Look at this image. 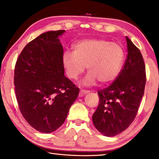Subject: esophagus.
<instances>
[{
	"label": "esophagus",
	"instance_id": "34e87169",
	"mask_svg": "<svg viewBox=\"0 0 159 159\" xmlns=\"http://www.w3.org/2000/svg\"><path fill=\"white\" fill-rule=\"evenodd\" d=\"M90 93V91H89V90H80V93H79V95H80V97H82L83 95H86V94H88V93Z\"/></svg>",
	"mask_w": 159,
	"mask_h": 159
}]
</instances>
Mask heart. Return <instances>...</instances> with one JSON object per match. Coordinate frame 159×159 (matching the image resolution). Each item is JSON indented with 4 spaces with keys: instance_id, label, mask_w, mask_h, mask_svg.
<instances>
[{
    "instance_id": "heart-1",
    "label": "heart",
    "mask_w": 159,
    "mask_h": 159,
    "mask_svg": "<svg viewBox=\"0 0 159 159\" xmlns=\"http://www.w3.org/2000/svg\"><path fill=\"white\" fill-rule=\"evenodd\" d=\"M124 57L120 45L105 39H88L76 43L73 53L64 52L62 64L66 76L73 80L77 79L87 67L89 72L83 80V85H94L97 81L106 85L118 76Z\"/></svg>"
}]
</instances>
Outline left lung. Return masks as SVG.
Returning a JSON list of instances; mask_svg holds the SVG:
<instances>
[{
    "instance_id": "8db88e82",
    "label": "left lung",
    "mask_w": 159,
    "mask_h": 159,
    "mask_svg": "<svg viewBox=\"0 0 159 159\" xmlns=\"http://www.w3.org/2000/svg\"><path fill=\"white\" fill-rule=\"evenodd\" d=\"M128 56L121 71L109 87L98 91L99 105L93 121L99 133L114 137L128 128L138 113L146 84L143 57L128 38Z\"/></svg>"
}]
</instances>
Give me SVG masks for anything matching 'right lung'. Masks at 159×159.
I'll return each mask as SVG.
<instances>
[{"label": "right lung", "mask_w": 159, "mask_h": 159, "mask_svg": "<svg viewBox=\"0 0 159 159\" xmlns=\"http://www.w3.org/2000/svg\"><path fill=\"white\" fill-rule=\"evenodd\" d=\"M64 32L40 35L26 45L15 65L19 108L29 124L43 133H52L63 124L79 93L64 76V50L59 39Z\"/></svg>", "instance_id": "obj_1"}]
</instances>
